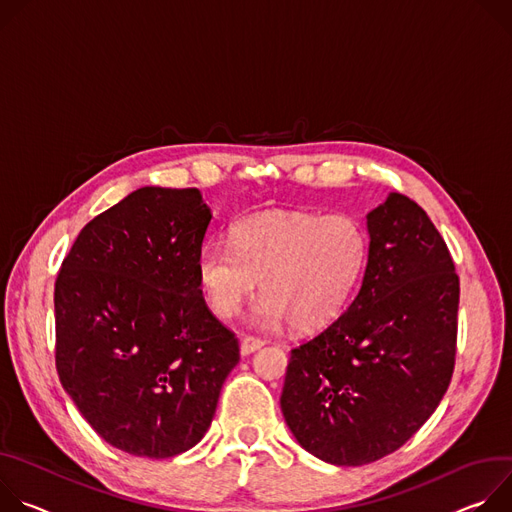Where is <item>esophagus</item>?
Wrapping results in <instances>:
<instances>
[{
  "mask_svg": "<svg viewBox=\"0 0 512 512\" xmlns=\"http://www.w3.org/2000/svg\"><path fill=\"white\" fill-rule=\"evenodd\" d=\"M264 346V342L260 337H254V335H246V337H242V342H240V354L242 356H250V354H254L256 350H260Z\"/></svg>",
  "mask_w": 512,
  "mask_h": 512,
  "instance_id": "obj_1",
  "label": "esophagus"
}]
</instances>
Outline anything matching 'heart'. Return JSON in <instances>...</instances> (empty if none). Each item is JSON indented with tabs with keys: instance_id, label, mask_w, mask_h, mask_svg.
Wrapping results in <instances>:
<instances>
[{
	"instance_id": "1",
	"label": "heart",
	"mask_w": 512,
	"mask_h": 512,
	"mask_svg": "<svg viewBox=\"0 0 512 512\" xmlns=\"http://www.w3.org/2000/svg\"><path fill=\"white\" fill-rule=\"evenodd\" d=\"M232 244H207L197 262L211 309L234 317L258 289L256 321L313 331L346 307L366 262L368 240L352 215L266 211L234 227Z\"/></svg>"
}]
</instances>
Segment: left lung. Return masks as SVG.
I'll return each instance as SVG.
<instances>
[{
  "label": "left lung",
  "instance_id": "1",
  "mask_svg": "<svg viewBox=\"0 0 512 512\" xmlns=\"http://www.w3.org/2000/svg\"><path fill=\"white\" fill-rule=\"evenodd\" d=\"M368 260L352 305L291 352L280 409L315 458L376 462L409 441L453 374L460 278L427 213L388 193L366 215Z\"/></svg>",
  "mask_w": 512,
  "mask_h": 512
}]
</instances>
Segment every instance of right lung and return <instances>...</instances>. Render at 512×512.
Masks as SVG:
<instances>
[{"label": "right lung", "mask_w": 512, "mask_h": 512, "mask_svg": "<svg viewBox=\"0 0 512 512\" xmlns=\"http://www.w3.org/2000/svg\"><path fill=\"white\" fill-rule=\"evenodd\" d=\"M199 189L142 187L91 219L54 285L56 372L109 445L164 460L197 445L238 360L207 309Z\"/></svg>", "instance_id": "right-lung-1"}]
</instances>
